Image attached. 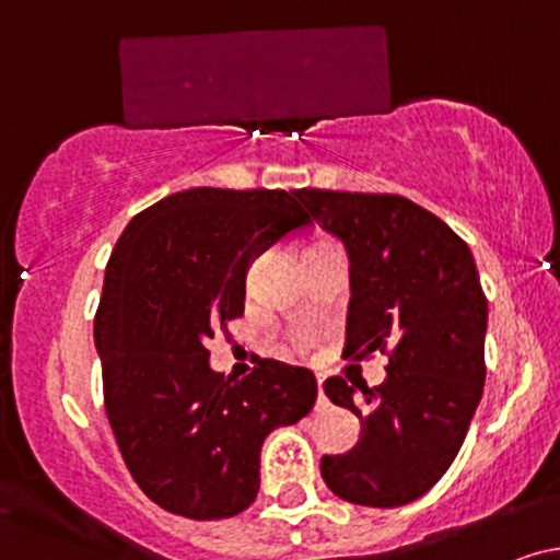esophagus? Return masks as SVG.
<instances>
[{
    "label": "esophagus",
    "mask_w": 560,
    "mask_h": 560,
    "mask_svg": "<svg viewBox=\"0 0 560 560\" xmlns=\"http://www.w3.org/2000/svg\"><path fill=\"white\" fill-rule=\"evenodd\" d=\"M316 378H318V408H326L329 402H326V395H324V374H318Z\"/></svg>",
    "instance_id": "esophagus-1"
}]
</instances>
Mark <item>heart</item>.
<instances>
[{
  "mask_svg": "<svg viewBox=\"0 0 560 560\" xmlns=\"http://www.w3.org/2000/svg\"><path fill=\"white\" fill-rule=\"evenodd\" d=\"M300 345H311V337H302Z\"/></svg>",
  "mask_w": 560,
  "mask_h": 560,
  "instance_id": "b5f03b06",
  "label": "heart"
}]
</instances>
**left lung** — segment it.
<instances>
[{
  "instance_id": "8db88e82",
  "label": "left lung",
  "mask_w": 560,
  "mask_h": 560,
  "mask_svg": "<svg viewBox=\"0 0 560 560\" xmlns=\"http://www.w3.org/2000/svg\"><path fill=\"white\" fill-rule=\"evenodd\" d=\"M313 221L350 260L345 355L387 352L374 389L324 382L334 405L361 419V440L324 455L320 477L355 505L397 508L429 492L464 445L485 389L487 298L468 244L397 195L300 189Z\"/></svg>"
}]
</instances>
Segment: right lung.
I'll return each mask as SVG.
<instances>
[{
    "label": "right lung",
    "mask_w": 560,
    "mask_h": 560,
    "mask_svg": "<svg viewBox=\"0 0 560 560\" xmlns=\"http://www.w3.org/2000/svg\"><path fill=\"white\" fill-rule=\"evenodd\" d=\"M294 197L176 191L131 218L107 262L94 318L107 421L141 492L176 516L253 505L266 436L316 402L313 371L262 358L234 382L205 347L244 313L253 260L313 223Z\"/></svg>",
    "instance_id": "add662e5"
}]
</instances>
